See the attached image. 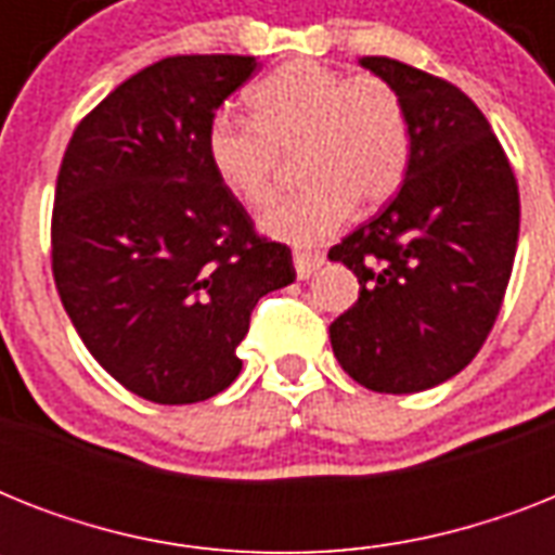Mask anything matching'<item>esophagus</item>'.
<instances>
[{
	"label": "esophagus",
	"instance_id": "1",
	"mask_svg": "<svg viewBox=\"0 0 555 555\" xmlns=\"http://www.w3.org/2000/svg\"><path fill=\"white\" fill-rule=\"evenodd\" d=\"M325 264V253H317V250H296L294 253V268H296V276L299 279H311L317 270Z\"/></svg>",
	"mask_w": 555,
	"mask_h": 555
}]
</instances>
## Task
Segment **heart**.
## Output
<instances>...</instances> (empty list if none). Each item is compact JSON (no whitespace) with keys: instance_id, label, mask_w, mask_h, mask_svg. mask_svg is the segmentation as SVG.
I'll use <instances>...</instances> for the list:
<instances>
[{"instance_id":"heart-1","label":"heart","mask_w":555,"mask_h":555,"mask_svg":"<svg viewBox=\"0 0 555 555\" xmlns=\"http://www.w3.org/2000/svg\"><path fill=\"white\" fill-rule=\"evenodd\" d=\"M247 100L253 120L212 117L207 158L224 190L253 209L276 198L285 160L299 158L302 192L261 218L279 242H325L354 204L379 207L403 186L412 126L403 98L383 77L294 60L256 82Z\"/></svg>"}]
</instances>
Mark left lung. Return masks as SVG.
<instances>
[{
	"mask_svg": "<svg viewBox=\"0 0 555 555\" xmlns=\"http://www.w3.org/2000/svg\"><path fill=\"white\" fill-rule=\"evenodd\" d=\"M363 68L403 98L412 160L395 198L328 250L360 282L331 348L360 386L412 395L473 363L518 244V184L487 117L452 82L388 56Z\"/></svg>",
	"mask_w": 555,
	"mask_h": 555,
	"instance_id": "left-lung-1",
	"label": "left lung"
}]
</instances>
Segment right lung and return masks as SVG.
Returning <instances> with one entry per match:
<instances>
[{
    "label": "right lung",
    "instance_id": "obj_1",
    "mask_svg": "<svg viewBox=\"0 0 555 555\" xmlns=\"http://www.w3.org/2000/svg\"><path fill=\"white\" fill-rule=\"evenodd\" d=\"M256 56H167L74 129L56 176L51 268L74 328L112 377L152 403L224 391L261 296L291 285L285 244L253 230L207 158L216 108Z\"/></svg>",
    "mask_w": 555,
    "mask_h": 555
}]
</instances>
